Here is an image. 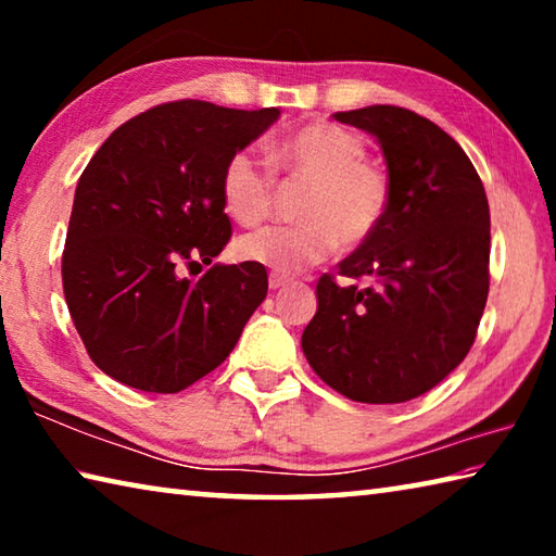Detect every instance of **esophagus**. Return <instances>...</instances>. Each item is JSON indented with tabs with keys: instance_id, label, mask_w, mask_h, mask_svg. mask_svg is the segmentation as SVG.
I'll return each instance as SVG.
<instances>
[{
	"instance_id": "obj_1",
	"label": "esophagus",
	"mask_w": 556,
	"mask_h": 556,
	"mask_svg": "<svg viewBox=\"0 0 556 556\" xmlns=\"http://www.w3.org/2000/svg\"><path fill=\"white\" fill-rule=\"evenodd\" d=\"M289 277H285V275H277V271H271L269 275V289L271 291H277V289H285L287 285H289Z\"/></svg>"
}]
</instances>
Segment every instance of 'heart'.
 Here are the masks:
<instances>
[{
  "label": "heart",
  "instance_id": "1",
  "mask_svg": "<svg viewBox=\"0 0 556 556\" xmlns=\"http://www.w3.org/2000/svg\"><path fill=\"white\" fill-rule=\"evenodd\" d=\"M365 154L361 137L331 122H312L279 139L267 159L287 184H306L296 208L301 223L242 235L235 257L299 271L326 260L338 244L355 250L368 242L390 213L392 181ZM220 199L235 223L255 228L271 211L275 176L255 152L240 149L223 168Z\"/></svg>",
  "mask_w": 556,
  "mask_h": 556
}]
</instances>
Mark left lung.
<instances>
[{
    "instance_id": "obj_1",
    "label": "left lung",
    "mask_w": 556,
    "mask_h": 556,
    "mask_svg": "<svg viewBox=\"0 0 556 556\" xmlns=\"http://www.w3.org/2000/svg\"><path fill=\"white\" fill-rule=\"evenodd\" d=\"M333 117L378 139L392 205L338 265L341 277H372V287L318 279L301 348L348 400L407 402L437 388L476 341L491 285L485 188L456 139L417 112L370 105Z\"/></svg>"
}]
</instances>
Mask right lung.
Returning a JSON list of instances; mask_svg holds the SVG:
<instances>
[{"mask_svg":"<svg viewBox=\"0 0 556 556\" xmlns=\"http://www.w3.org/2000/svg\"><path fill=\"white\" fill-rule=\"evenodd\" d=\"M279 117L178 100L105 139L75 188L63 294L98 368L174 394L218 368L267 296V269L218 265L232 228L220 199L228 159ZM212 267L199 280L184 268Z\"/></svg>","mask_w":556,"mask_h":556,"instance_id":"add662e5","label":"right lung"}]
</instances>
